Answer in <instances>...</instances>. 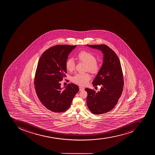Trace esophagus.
I'll list each match as a JSON object with an SVG mask.
<instances>
[{
  "instance_id": "1",
  "label": "esophagus",
  "mask_w": 155,
  "mask_h": 155,
  "mask_svg": "<svg viewBox=\"0 0 155 155\" xmlns=\"http://www.w3.org/2000/svg\"><path fill=\"white\" fill-rule=\"evenodd\" d=\"M79 91H82L84 90V88L83 87H79Z\"/></svg>"
}]
</instances>
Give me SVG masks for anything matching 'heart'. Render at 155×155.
Returning a JSON list of instances; mask_svg holds the SVG:
<instances>
[{
	"mask_svg": "<svg viewBox=\"0 0 155 155\" xmlns=\"http://www.w3.org/2000/svg\"><path fill=\"white\" fill-rule=\"evenodd\" d=\"M78 61L83 62L86 65V70H88L92 73H97L100 69V65L96 61V57L91 53L87 51H81L77 55ZM65 66L68 71L71 72L75 68V63L72 59H68L65 62ZM91 77L87 73H78L72 78V81L74 83L80 86H85L88 84Z\"/></svg>",
	"mask_w": 155,
	"mask_h": 155,
	"instance_id": "b5f03b06",
	"label": "heart"
}]
</instances>
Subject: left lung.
Returning a JSON list of instances; mask_svg holds the SVG:
<instances>
[{
    "instance_id": "1",
    "label": "left lung",
    "mask_w": 155,
    "mask_h": 155,
    "mask_svg": "<svg viewBox=\"0 0 155 155\" xmlns=\"http://www.w3.org/2000/svg\"><path fill=\"white\" fill-rule=\"evenodd\" d=\"M101 50L103 63L93 82V86H101L100 91L86 88L88 95L87 104L94 114H102L110 111L121 97L124 86L123 74L121 63L116 53L106 45H87Z\"/></svg>"
}]
</instances>
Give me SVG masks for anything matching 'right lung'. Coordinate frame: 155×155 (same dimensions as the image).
<instances>
[{
    "mask_svg": "<svg viewBox=\"0 0 155 155\" xmlns=\"http://www.w3.org/2000/svg\"><path fill=\"white\" fill-rule=\"evenodd\" d=\"M76 45H59L49 48L41 55L34 77V85L38 98L48 110L64 112L71 106L78 91V86L69 83L64 90L60 81L66 77L65 62Z\"/></svg>",
    "mask_w": 155,
    "mask_h": 155,
    "instance_id": "add662e5",
    "label": "right lung"
}]
</instances>
